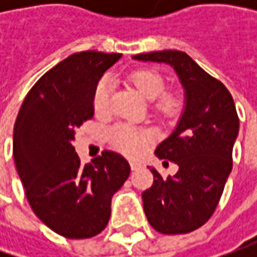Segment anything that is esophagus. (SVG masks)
Instances as JSON below:
<instances>
[{"label": "esophagus", "mask_w": 257, "mask_h": 257, "mask_svg": "<svg viewBox=\"0 0 257 257\" xmlns=\"http://www.w3.org/2000/svg\"><path fill=\"white\" fill-rule=\"evenodd\" d=\"M130 167H132V170H139L142 167V164L137 162H130Z\"/></svg>", "instance_id": "34e87169"}]
</instances>
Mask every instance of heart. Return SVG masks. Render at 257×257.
I'll use <instances>...</instances> for the list:
<instances>
[{
	"label": "heart",
	"mask_w": 257,
	"mask_h": 257,
	"mask_svg": "<svg viewBox=\"0 0 257 257\" xmlns=\"http://www.w3.org/2000/svg\"><path fill=\"white\" fill-rule=\"evenodd\" d=\"M128 81L143 94L146 98L154 100V107L163 114H173L179 108V97L174 93H163L164 80L162 75L152 70H134L128 75ZM111 100V80L104 77L95 87L93 104L97 111H105ZM149 133L128 124L115 125L111 130V142L124 154H139L149 142Z\"/></svg>",
	"instance_id": "1"
}]
</instances>
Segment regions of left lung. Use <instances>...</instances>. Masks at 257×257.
<instances>
[{
    "label": "left lung",
    "mask_w": 257,
    "mask_h": 257,
    "mask_svg": "<svg viewBox=\"0 0 257 257\" xmlns=\"http://www.w3.org/2000/svg\"><path fill=\"white\" fill-rule=\"evenodd\" d=\"M134 60L172 65L184 88V110L179 123L154 154L179 166L163 179L152 169L154 182L143 192L146 217L154 230L182 234L210 219L229 174L239 117L232 94L183 51L164 50L137 54Z\"/></svg>",
    "instance_id": "8db88e82"
}]
</instances>
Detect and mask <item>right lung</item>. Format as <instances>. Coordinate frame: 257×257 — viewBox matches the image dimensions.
Returning a JSON list of instances; mask_svg holds the SVG:
<instances>
[{
	"label": "right lung",
	"instance_id": "right-lung-1",
	"mask_svg": "<svg viewBox=\"0 0 257 257\" xmlns=\"http://www.w3.org/2000/svg\"><path fill=\"white\" fill-rule=\"evenodd\" d=\"M121 54L83 51L47 71L23 101L13 153L35 216L68 239H88L107 226L111 197L130 176L121 154L104 150L81 166L75 130L93 118L94 91Z\"/></svg>",
	"mask_w": 257,
	"mask_h": 257
}]
</instances>
